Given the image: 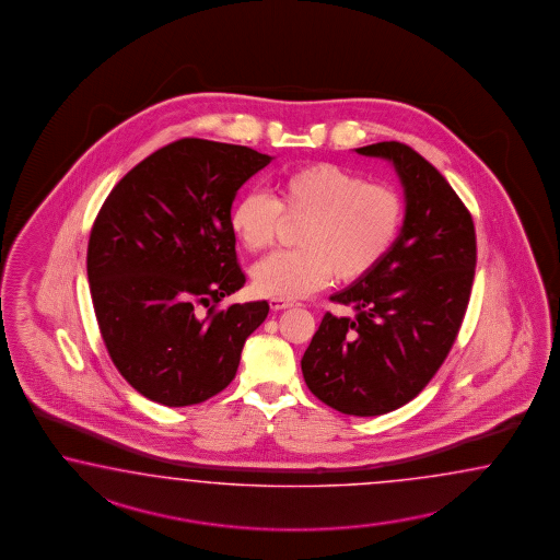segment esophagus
I'll return each instance as SVG.
<instances>
[{
  "instance_id": "34e87169",
  "label": "esophagus",
  "mask_w": 560,
  "mask_h": 560,
  "mask_svg": "<svg viewBox=\"0 0 560 560\" xmlns=\"http://www.w3.org/2000/svg\"><path fill=\"white\" fill-rule=\"evenodd\" d=\"M293 303H295L293 300H283V298H271V300H269V305H271V310H275V312L288 310Z\"/></svg>"
}]
</instances>
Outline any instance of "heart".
Wrapping results in <instances>:
<instances>
[{"mask_svg":"<svg viewBox=\"0 0 560 560\" xmlns=\"http://www.w3.org/2000/svg\"><path fill=\"white\" fill-rule=\"evenodd\" d=\"M277 199L262 191L242 194L230 208V230L253 253L271 248L285 213L302 220L300 248L277 253L253 269V283L265 298L295 300L330 283L361 279L392 250L406 206L385 183L334 163H310L281 173Z\"/></svg>","mask_w":560,"mask_h":560,"instance_id":"obj_1","label":"heart"}]
</instances>
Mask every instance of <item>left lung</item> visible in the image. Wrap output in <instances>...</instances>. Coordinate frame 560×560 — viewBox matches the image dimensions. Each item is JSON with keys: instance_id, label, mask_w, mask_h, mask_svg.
<instances>
[{"instance_id": "left-lung-1", "label": "left lung", "mask_w": 560, "mask_h": 560, "mask_svg": "<svg viewBox=\"0 0 560 560\" xmlns=\"http://www.w3.org/2000/svg\"><path fill=\"white\" fill-rule=\"evenodd\" d=\"M354 151L392 163L404 224L377 267L330 298L352 316H324L302 373L326 406L371 418L411 401L444 363L467 312L477 241L469 210L413 149L377 142Z\"/></svg>"}]
</instances>
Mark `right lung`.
I'll list each match as a JSON object with an SVG mask.
<instances>
[{
  "label": "right lung",
  "instance_id": "right-lung-1",
  "mask_svg": "<svg viewBox=\"0 0 560 560\" xmlns=\"http://www.w3.org/2000/svg\"><path fill=\"white\" fill-rule=\"evenodd\" d=\"M275 156L183 138L112 189L91 228L88 279L100 332L121 377L168 408L201 404L236 375L269 303H234L244 285L230 208Z\"/></svg>",
  "mask_w": 560,
  "mask_h": 560
}]
</instances>
